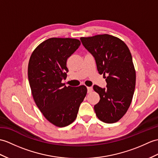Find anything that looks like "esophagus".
Here are the masks:
<instances>
[{
  "mask_svg": "<svg viewBox=\"0 0 158 158\" xmlns=\"http://www.w3.org/2000/svg\"><path fill=\"white\" fill-rule=\"evenodd\" d=\"M87 93H90L93 91V88L91 87H87Z\"/></svg>",
  "mask_w": 158,
  "mask_h": 158,
  "instance_id": "esophagus-1",
  "label": "esophagus"
}]
</instances>
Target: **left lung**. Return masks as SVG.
Instances as JSON below:
<instances>
[{
  "label": "left lung",
  "mask_w": 158,
  "mask_h": 158,
  "mask_svg": "<svg viewBox=\"0 0 158 158\" xmlns=\"http://www.w3.org/2000/svg\"><path fill=\"white\" fill-rule=\"evenodd\" d=\"M80 40L94 57L98 73L107 75L106 88L94 85L100 98L95 112L102 122L116 123L126 114L135 91L136 73L130 50L122 40L108 34Z\"/></svg>",
  "instance_id": "1"
}]
</instances>
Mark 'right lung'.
<instances>
[{
	"instance_id": "add662e5",
	"label": "right lung",
	"mask_w": 158,
	"mask_h": 158,
	"mask_svg": "<svg viewBox=\"0 0 158 158\" xmlns=\"http://www.w3.org/2000/svg\"><path fill=\"white\" fill-rule=\"evenodd\" d=\"M81 45L73 38H49L32 52L28 79L36 105L50 123L58 127L71 124L87 94L85 85L67 87V60Z\"/></svg>"
}]
</instances>
